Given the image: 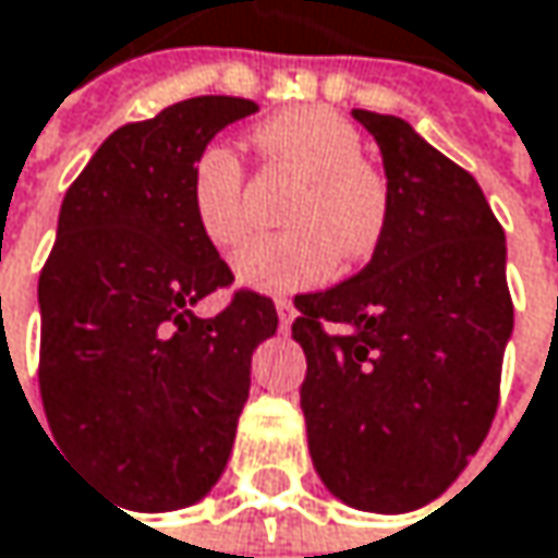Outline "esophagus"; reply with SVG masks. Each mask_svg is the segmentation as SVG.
Returning a JSON list of instances; mask_svg holds the SVG:
<instances>
[{
  "mask_svg": "<svg viewBox=\"0 0 558 558\" xmlns=\"http://www.w3.org/2000/svg\"><path fill=\"white\" fill-rule=\"evenodd\" d=\"M276 312H279V325H282V331H289V325H292V318H295L292 302H289V299H276Z\"/></svg>",
  "mask_w": 558,
  "mask_h": 558,
  "instance_id": "34e87169",
  "label": "esophagus"
}]
</instances>
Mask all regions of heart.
Returning <instances> with one entry per match:
<instances>
[{
	"label": "heart",
	"instance_id": "1",
	"mask_svg": "<svg viewBox=\"0 0 558 558\" xmlns=\"http://www.w3.org/2000/svg\"><path fill=\"white\" fill-rule=\"evenodd\" d=\"M256 145L299 171L302 191L289 207V233L256 236L233 256V272L259 292L322 286L338 263L371 256L387 227V181L364 161L361 133L328 110H289L266 120ZM191 214L204 240L227 250L246 233L243 165L223 142H210L191 165Z\"/></svg>",
	"mask_w": 558,
	"mask_h": 558
}]
</instances>
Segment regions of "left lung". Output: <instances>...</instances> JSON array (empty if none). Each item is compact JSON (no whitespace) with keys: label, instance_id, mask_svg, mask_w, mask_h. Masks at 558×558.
Instances as JSON below:
<instances>
[{"label":"left lung","instance_id":"8db88e82","mask_svg":"<svg viewBox=\"0 0 558 558\" xmlns=\"http://www.w3.org/2000/svg\"><path fill=\"white\" fill-rule=\"evenodd\" d=\"M351 117L380 145L390 207L357 276L295 295L302 413L338 500L410 513L458 481L497 413L513 335L507 240L481 184L407 120Z\"/></svg>","mask_w":558,"mask_h":558}]
</instances>
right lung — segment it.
I'll return each instance as SVG.
<instances>
[{
    "label": "right lung",
    "mask_w": 558,
    "mask_h": 558,
    "mask_svg": "<svg viewBox=\"0 0 558 558\" xmlns=\"http://www.w3.org/2000/svg\"><path fill=\"white\" fill-rule=\"evenodd\" d=\"M240 97H191L120 126L68 187L38 279L41 403L61 451L140 513L197 504L223 474L250 397L253 351L276 335L272 299L236 292L191 214V165Z\"/></svg>",
    "instance_id": "1"
}]
</instances>
